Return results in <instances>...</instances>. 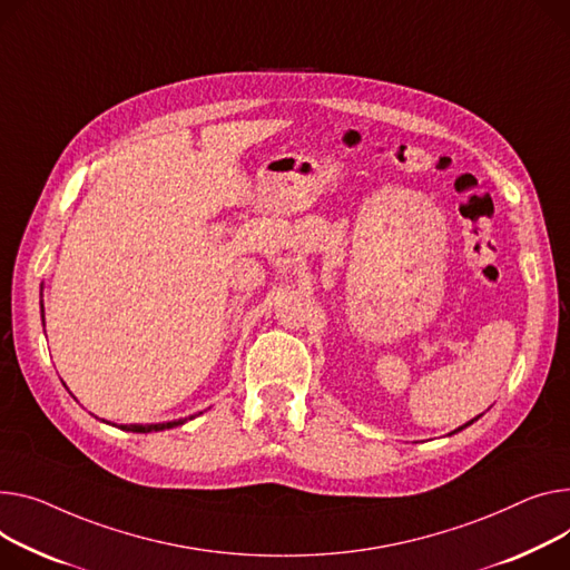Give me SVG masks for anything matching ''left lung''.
I'll list each match as a JSON object with an SVG mask.
<instances>
[{
  "label": "left lung",
  "instance_id": "left-lung-1",
  "mask_svg": "<svg viewBox=\"0 0 570 570\" xmlns=\"http://www.w3.org/2000/svg\"><path fill=\"white\" fill-rule=\"evenodd\" d=\"M479 416H481V414H479ZM479 416H474V420H470V422H468V424H463V426H459V429H456V431H451V433H449V435H453V433H461V431H463V429H468V426H470V424H474V422H476V420H479Z\"/></svg>",
  "mask_w": 570,
  "mask_h": 570
}]
</instances>
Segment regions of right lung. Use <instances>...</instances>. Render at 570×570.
Returning a JSON list of instances; mask_svg holds the SVG:
<instances>
[{
  "mask_svg": "<svg viewBox=\"0 0 570 570\" xmlns=\"http://www.w3.org/2000/svg\"><path fill=\"white\" fill-rule=\"evenodd\" d=\"M41 321H43V325H46V309H43V284H41ZM202 414V412H199ZM197 414H189V416H185V420H174V422H163V424H121L119 429L121 431H130V433H158V431H167V429H176V426H183L185 422H189V420H195ZM109 424V422H107ZM111 426H117V424H111Z\"/></svg>",
  "mask_w": 570,
  "mask_h": 570,
  "instance_id": "right-lung-1",
  "label": "right lung"
}]
</instances>
